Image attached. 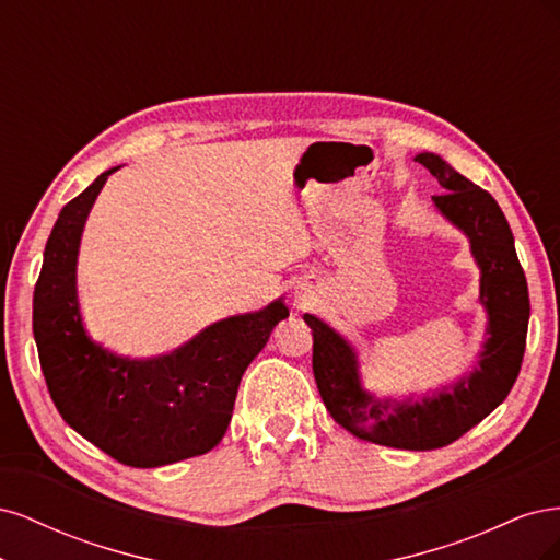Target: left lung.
Returning a JSON list of instances; mask_svg holds the SVG:
<instances>
[{"label": "left lung", "mask_w": 560, "mask_h": 560, "mask_svg": "<svg viewBox=\"0 0 560 560\" xmlns=\"http://www.w3.org/2000/svg\"><path fill=\"white\" fill-rule=\"evenodd\" d=\"M416 161L442 184L444 194L432 196L436 208L469 235L471 254L481 268L488 341L479 366L432 399L381 401L362 389L358 360L343 338L311 313L303 319L313 329V374L319 397L338 425L362 442L432 451L479 425L510 395L525 352L530 299L512 229L495 198L455 173L442 156L418 154Z\"/></svg>", "instance_id": "obj_1"}]
</instances>
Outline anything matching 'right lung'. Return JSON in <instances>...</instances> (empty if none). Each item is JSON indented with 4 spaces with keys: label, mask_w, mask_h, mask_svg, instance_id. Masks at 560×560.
Here are the masks:
<instances>
[{
    "label": "right lung",
    "mask_w": 560,
    "mask_h": 560,
    "mask_svg": "<svg viewBox=\"0 0 560 560\" xmlns=\"http://www.w3.org/2000/svg\"><path fill=\"white\" fill-rule=\"evenodd\" d=\"M60 210L32 301V331L46 387L67 425L130 467H161L212 451L231 422L249 362L290 315L282 301L229 317L156 360H124L95 346L81 325L77 252L107 177Z\"/></svg>",
    "instance_id": "obj_1"
}]
</instances>
